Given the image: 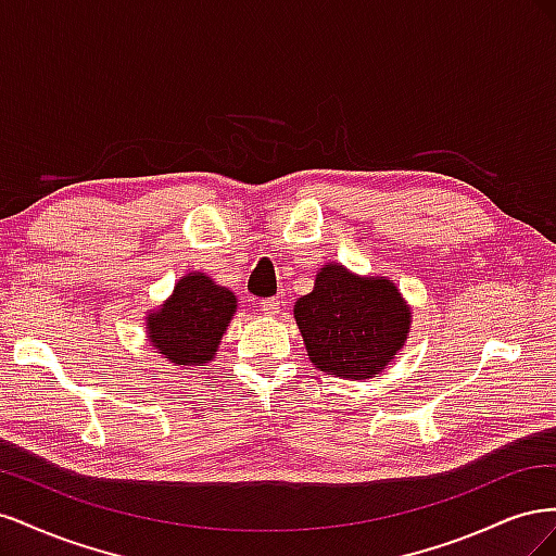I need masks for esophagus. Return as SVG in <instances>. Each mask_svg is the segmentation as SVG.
Segmentation results:
<instances>
[{
    "instance_id": "34e87169",
    "label": "esophagus",
    "mask_w": 556,
    "mask_h": 556,
    "mask_svg": "<svg viewBox=\"0 0 556 556\" xmlns=\"http://www.w3.org/2000/svg\"><path fill=\"white\" fill-rule=\"evenodd\" d=\"M262 311L266 315H278L280 311V299H262Z\"/></svg>"
}]
</instances>
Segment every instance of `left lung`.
<instances>
[{
  "label": "left lung",
  "mask_w": 556,
  "mask_h": 556,
  "mask_svg": "<svg viewBox=\"0 0 556 556\" xmlns=\"http://www.w3.org/2000/svg\"><path fill=\"white\" fill-rule=\"evenodd\" d=\"M410 308L392 280L355 276L325 264L311 294L296 299L294 319L315 368L333 378H376L410 331Z\"/></svg>",
  "instance_id": "obj_1"
}]
</instances>
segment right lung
<instances>
[{
	"label": "right lung",
	"instance_id": "right-lung-1",
	"mask_svg": "<svg viewBox=\"0 0 556 556\" xmlns=\"http://www.w3.org/2000/svg\"><path fill=\"white\" fill-rule=\"evenodd\" d=\"M237 313V296L204 274L182 276L174 294L146 317L148 339L164 359L182 366L208 364Z\"/></svg>",
	"mask_w": 556,
	"mask_h": 556
}]
</instances>
